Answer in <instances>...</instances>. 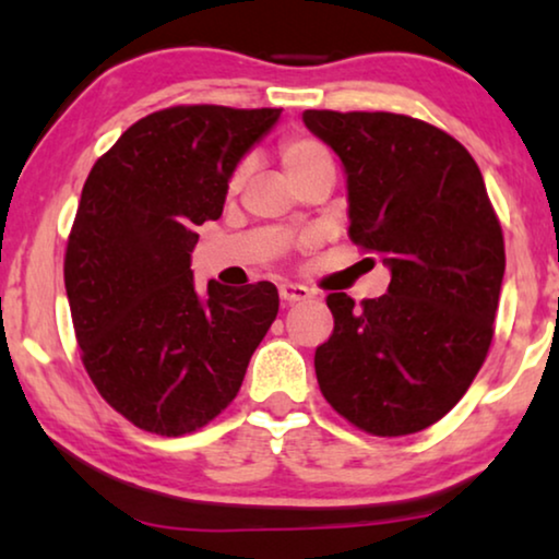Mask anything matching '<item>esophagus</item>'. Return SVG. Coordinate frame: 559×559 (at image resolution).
<instances>
[{"instance_id":"1","label":"esophagus","mask_w":559,"mask_h":559,"mask_svg":"<svg viewBox=\"0 0 559 559\" xmlns=\"http://www.w3.org/2000/svg\"><path fill=\"white\" fill-rule=\"evenodd\" d=\"M278 296L283 300V306H290V304H298V300L311 298V290L306 286H298V283H283L278 288Z\"/></svg>"}]
</instances>
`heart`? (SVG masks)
Segmentation results:
<instances>
[{"mask_svg": "<svg viewBox=\"0 0 559 559\" xmlns=\"http://www.w3.org/2000/svg\"><path fill=\"white\" fill-rule=\"evenodd\" d=\"M281 162L286 174L290 176V181L296 186L304 183L308 176H313L318 171H325V168H333V156L328 152V146L321 139L308 136V134H290L281 141L278 146ZM248 171H251V162L248 158H241L228 174L226 189L228 193H236L248 179Z\"/></svg>", "mask_w": 559, "mask_h": 559, "instance_id": "heart-1", "label": "heart"}]
</instances>
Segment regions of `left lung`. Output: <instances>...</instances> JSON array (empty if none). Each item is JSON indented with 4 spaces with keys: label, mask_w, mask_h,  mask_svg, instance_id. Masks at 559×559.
Masks as SVG:
<instances>
[{
    "label": "left lung",
    "mask_w": 559,
    "mask_h": 559,
    "mask_svg": "<svg viewBox=\"0 0 559 559\" xmlns=\"http://www.w3.org/2000/svg\"><path fill=\"white\" fill-rule=\"evenodd\" d=\"M341 156L348 236L391 269L380 298H325L333 333L316 348L331 407L378 438L411 436L453 411L495 333L504 241L471 152L391 111H304Z\"/></svg>",
    "instance_id": "1"
}]
</instances>
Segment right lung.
Listing matches in <instances>:
<instances>
[{"instance_id": "1", "label": "right lung", "mask_w": 559, "mask_h": 559, "mask_svg": "<svg viewBox=\"0 0 559 559\" xmlns=\"http://www.w3.org/2000/svg\"><path fill=\"white\" fill-rule=\"evenodd\" d=\"M281 109L181 104L123 131L86 176L64 253L82 362L129 423L176 438L226 411L278 313L273 283L191 273L197 226L224 211L231 168Z\"/></svg>"}]
</instances>
